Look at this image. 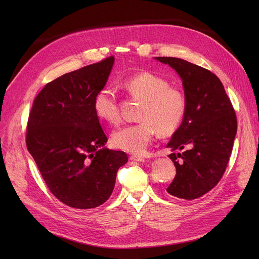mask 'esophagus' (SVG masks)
I'll use <instances>...</instances> for the list:
<instances>
[{
	"label": "esophagus",
	"mask_w": 259,
	"mask_h": 259,
	"mask_svg": "<svg viewBox=\"0 0 259 259\" xmlns=\"http://www.w3.org/2000/svg\"><path fill=\"white\" fill-rule=\"evenodd\" d=\"M129 158L131 160H135V161H144L145 160V157H143L141 155H130Z\"/></svg>",
	"instance_id": "esophagus-1"
}]
</instances>
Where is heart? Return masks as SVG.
<instances>
[{"instance_id": "b5f03b06", "label": "heart", "mask_w": 259, "mask_h": 259, "mask_svg": "<svg viewBox=\"0 0 259 259\" xmlns=\"http://www.w3.org/2000/svg\"><path fill=\"white\" fill-rule=\"evenodd\" d=\"M120 87L132 99L141 101L135 124L115 130L111 142L115 148L131 153H142L158 131L162 135L175 132L187 109L185 93L170 86L168 79L152 72H141L120 81ZM93 111L101 120L115 125L120 120L113 90L104 87L93 98Z\"/></svg>"}]
</instances>
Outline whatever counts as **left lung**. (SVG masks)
I'll list each match as a JSON object with an SVG mask.
<instances>
[{"mask_svg": "<svg viewBox=\"0 0 259 259\" xmlns=\"http://www.w3.org/2000/svg\"><path fill=\"white\" fill-rule=\"evenodd\" d=\"M183 79L187 100L181 127L167 145L176 175L167 192L183 199H195L209 192L227 169L237 131L236 113L221 79L210 70L185 60L157 57Z\"/></svg>", "mask_w": 259, "mask_h": 259, "instance_id": "obj_1", "label": "left lung"}]
</instances>
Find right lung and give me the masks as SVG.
Instances as JSON below:
<instances>
[{"label": "right lung", "instance_id": "right-lung-1", "mask_svg": "<svg viewBox=\"0 0 259 259\" xmlns=\"http://www.w3.org/2000/svg\"><path fill=\"white\" fill-rule=\"evenodd\" d=\"M114 57L66 73L39 91L27 121L26 146L50 192L75 209L99 207L110 197L116 173L128 161L104 148L108 139L93 111Z\"/></svg>", "mask_w": 259, "mask_h": 259}]
</instances>
